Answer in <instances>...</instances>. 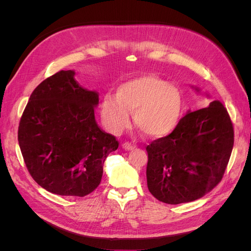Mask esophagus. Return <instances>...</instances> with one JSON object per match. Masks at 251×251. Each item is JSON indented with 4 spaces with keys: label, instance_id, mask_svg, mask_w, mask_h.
<instances>
[{
    "label": "esophagus",
    "instance_id": "34e87169",
    "mask_svg": "<svg viewBox=\"0 0 251 251\" xmlns=\"http://www.w3.org/2000/svg\"><path fill=\"white\" fill-rule=\"evenodd\" d=\"M121 147H123V149H125L126 151H132L135 149V147L130 142H124L123 144H121Z\"/></svg>",
    "mask_w": 251,
    "mask_h": 251
}]
</instances>
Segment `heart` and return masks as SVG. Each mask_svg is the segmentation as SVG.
Instances as JSON below:
<instances>
[{"label":"heart","instance_id":"1","mask_svg":"<svg viewBox=\"0 0 251 251\" xmlns=\"http://www.w3.org/2000/svg\"><path fill=\"white\" fill-rule=\"evenodd\" d=\"M183 98L181 91L155 74H144L127 79L117 87L116 94H105L100 103L104 126L118 135L133 120L151 138L169 135L177 126Z\"/></svg>","mask_w":251,"mask_h":251}]
</instances>
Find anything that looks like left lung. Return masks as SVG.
Here are the masks:
<instances>
[{
	"label": "left lung",
	"instance_id": "left-lung-1",
	"mask_svg": "<svg viewBox=\"0 0 251 251\" xmlns=\"http://www.w3.org/2000/svg\"><path fill=\"white\" fill-rule=\"evenodd\" d=\"M232 147L233 126L219 100L187 111L170 135L147 147L150 193L168 204L201 198L221 181Z\"/></svg>",
	"mask_w": 251,
	"mask_h": 251
}]
</instances>
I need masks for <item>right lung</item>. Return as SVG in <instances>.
I'll return each instance as SVG.
<instances>
[{
    "mask_svg": "<svg viewBox=\"0 0 251 251\" xmlns=\"http://www.w3.org/2000/svg\"><path fill=\"white\" fill-rule=\"evenodd\" d=\"M73 70L37 86L23 113L18 140L25 164L46 191L85 197L100 185L105 158L118 148L98 126V93L79 86Z\"/></svg>",
    "mask_w": 251,
    "mask_h": 251,
    "instance_id": "obj_1",
    "label": "right lung"
}]
</instances>
